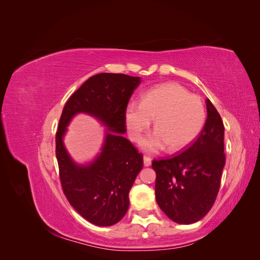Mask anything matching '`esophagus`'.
I'll return each instance as SVG.
<instances>
[{
  "instance_id": "esophagus-1",
  "label": "esophagus",
  "mask_w": 260,
  "mask_h": 260,
  "mask_svg": "<svg viewBox=\"0 0 260 260\" xmlns=\"http://www.w3.org/2000/svg\"><path fill=\"white\" fill-rule=\"evenodd\" d=\"M143 161H144V166H145V167H148L149 165H151V162H152L151 157H148V156H144V157H143Z\"/></svg>"
}]
</instances>
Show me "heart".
Instances as JSON below:
<instances>
[{
  "mask_svg": "<svg viewBox=\"0 0 260 260\" xmlns=\"http://www.w3.org/2000/svg\"><path fill=\"white\" fill-rule=\"evenodd\" d=\"M205 119L202 99L175 82L148 90L140 103L130 102L124 112L125 127L133 142H140L154 120L155 132L142 143L148 152H158L165 146L169 152L184 149L199 137Z\"/></svg>",
  "mask_w": 260,
  "mask_h": 260,
  "instance_id": "1",
  "label": "heart"
}]
</instances>
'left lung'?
Returning a JSON list of instances; mask_svg holds the SVG:
<instances>
[{"instance_id": "8db88e82", "label": "left lung", "mask_w": 260, "mask_h": 260, "mask_svg": "<svg viewBox=\"0 0 260 260\" xmlns=\"http://www.w3.org/2000/svg\"><path fill=\"white\" fill-rule=\"evenodd\" d=\"M207 119L193 142L180 153L154 159L155 195L172 221L190 224L211 209L225 164L224 125L216 107L206 101Z\"/></svg>"}]
</instances>
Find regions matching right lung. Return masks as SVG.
<instances>
[{"mask_svg": "<svg viewBox=\"0 0 260 260\" xmlns=\"http://www.w3.org/2000/svg\"><path fill=\"white\" fill-rule=\"evenodd\" d=\"M139 84V77L124 74L92 76L69 98L59 118L55 152L62 192L70 205L93 224L108 226L120 221L129 207L130 188L143 167V154L118 135L127 131L125 107ZM81 111L98 116L111 130L100 156L89 167H77L62 144L67 124Z\"/></svg>", "mask_w": 260, "mask_h": 260, "instance_id": "1", "label": "right lung"}]
</instances>
